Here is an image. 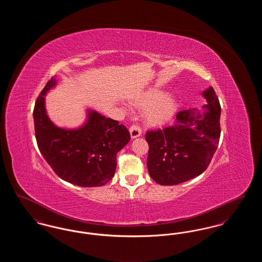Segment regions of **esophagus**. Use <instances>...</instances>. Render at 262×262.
I'll use <instances>...</instances> for the list:
<instances>
[{
    "instance_id": "34e87169",
    "label": "esophagus",
    "mask_w": 262,
    "mask_h": 262,
    "mask_svg": "<svg viewBox=\"0 0 262 262\" xmlns=\"http://www.w3.org/2000/svg\"><path fill=\"white\" fill-rule=\"evenodd\" d=\"M129 134L132 138H137L141 136V129L138 125H132L129 127Z\"/></svg>"
}]
</instances>
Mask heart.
Returning a JSON list of instances; mask_svg holds the SVG:
<instances>
[{
	"label": "heart",
	"mask_w": 262,
	"mask_h": 262,
	"mask_svg": "<svg viewBox=\"0 0 262 262\" xmlns=\"http://www.w3.org/2000/svg\"><path fill=\"white\" fill-rule=\"evenodd\" d=\"M138 108H145L144 118L153 125L168 123L178 110V101L172 93L163 94L161 90L149 89L133 101Z\"/></svg>",
	"instance_id": "obj_1"
}]
</instances>
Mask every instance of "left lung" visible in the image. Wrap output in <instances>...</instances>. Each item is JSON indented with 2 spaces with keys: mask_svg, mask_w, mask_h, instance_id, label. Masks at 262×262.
Returning <instances> with one entry per match:
<instances>
[{
  "mask_svg": "<svg viewBox=\"0 0 262 262\" xmlns=\"http://www.w3.org/2000/svg\"><path fill=\"white\" fill-rule=\"evenodd\" d=\"M202 110L177 114L174 125L145 135L150 177L161 186H174L202 174L211 161L220 138L221 107L214 89L202 91Z\"/></svg>",
  "mask_w": 262,
  "mask_h": 262,
  "instance_id": "8db88e82",
  "label": "left lung"
}]
</instances>
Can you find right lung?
Masks as SVG:
<instances>
[{
	"mask_svg": "<svg viewBox=\"0 0 262 262\" xmlns=\"http://www.w3.org/2000/svg\"><path fill=\"white\" fill-rule=\"evenodd\" d=\"M58 84L52 77L36 100L33 119L38 148L53 171L63 181L79 187H101L112 180L117 153L130 140L125 125L86 109L84 123L62 127L52 122L46 110L47 93Z\"/></svg>",
	"mask_w": 262,
	"mask_h": 262,
	"instance_id": "1",
	"label": "right lung"
}]
</instances>
